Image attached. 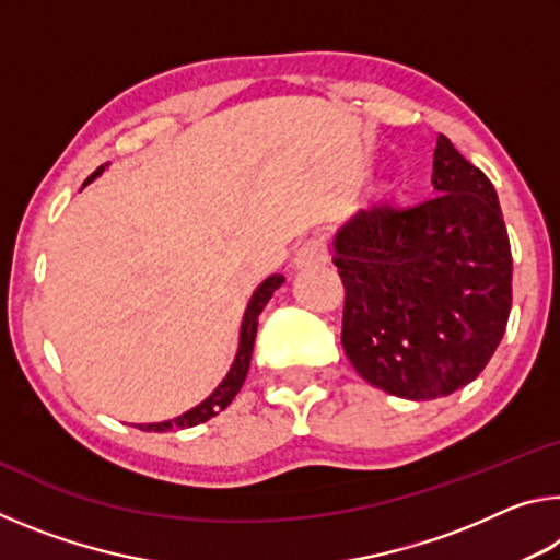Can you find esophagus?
Instances as JSON below:
<instances>
[{
  "mask_svg": "<svg viewBox=\"0 0 560 560\" xmlns=\"http://www.w3.org/2000/svg\"><path fill=\"white\" fill-rule=\"evenodd\" d=\"M326 261H328V246L320 236H311V240L301 242V246L296 249V257H293L296 269H314Z\"/></svg>",
  "mask_w": 560,
  "mask_h": 560,
  "instance_id": "esophagus-1",
  "label": "esophagus"
}]
</instances>
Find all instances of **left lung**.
Masks as SVG:
<instances>
[{"label":"left lung","mask_w":560,"mask_h":560,"mask_svg":"<svg viewBox=\"0 0 560 560\" xmlns=\"http://www.w3.org/2000/svg\"><path fill=\"white\" fill-rule=\"evenodd\" d=\"M432 185V200L360 210L334 236L346 355L363 381L407 400L469 385L511 311V246L494 185L444 136Z\"/></svg>","instance_id":"left-lung-1"}]
</instances>
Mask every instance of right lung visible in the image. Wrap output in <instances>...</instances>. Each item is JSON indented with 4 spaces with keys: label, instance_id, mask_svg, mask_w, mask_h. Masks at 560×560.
<instances>
[{
    "label": "right lung",
    "instance_id": "1",
    "mask_svg": "<svg viewBox=\"0 0 560 560\" xmlns=\"http://www.w3.org/2000/svg\"><path fill=\"white\" fill-rule=\"evenodd\" d=\"M110 163L101 165L96 173H93L86 183H93L103 170H106ZM287 281L281 273H271L269 279H264L257 289H254L249 303H246L244 318H242V328H240V348H236L234 363L230 368V373L224 375V381L214 387V390L205 397L200 405L189 407L187 412L173 417V420H163V422H150V424H138V430L145 432H167V430H185V428H195V424L207 422L210 417L220 415L226 405L234 400V395L242 390V385L246 381V373H249V363H252V350H254V338H257V328H259V314L267 306L269 299L273 296L281 283Z\"/></svg>",
    "mask_w": 560,
    "mask_h": 560
}]
</instances>
